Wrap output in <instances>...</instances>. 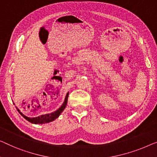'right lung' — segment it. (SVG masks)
<instances>
[{"mask_svg":"<svg viewBox=\"0 0 157 157\" xmlns=\"http://www.w3.org/2000/svg\"><path fill=\"white\" fill-rule=\"evenodd\" d=\"M68 95H69V92L67 93L66 96H65V98L64 99V101L63 103V104L60 106L59 109H58L56 111L52 112V113H47V114H43V115H40L37 117H28L27 116H25L22 112H21L20 110L17 109V107H16V109L18 111L19 113H20V115L23 116V118L26 119L27 121H29V122L34 123V124H45V123H48L50 122H52L56 119L57 118L59 117L60 115V113L63 111V110L65 109V107H66L67 103V98H68ZM15 105V104H14Z\"/></svg>","mask_w":157,"mask_h":157,"instance_id":"obj_1","label":"right lung"}]
</instances>
